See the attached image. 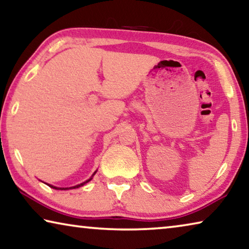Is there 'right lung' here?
<instances>
[{"mask_svg": "<svg viewBox=\"0 0 249 249\" xmlns=\"http://www.w3.org/2000/svg\"><path fill=\"white\" fill-rule=\"evenodd\" d=\"M94 174H95V173H94ZM94 174H93V175H94ZM90 179H92V178H89V179H88V180H86V181H84V183H82V184H78V185H76V186H73V187H70V188H71V189H72V188H78V187H81V186H83V185H84V184H86V183H89V181ZM47 185H49V184H47ZM49 186H50V187H52V188H55V189H69V188L55 187V186H53V185H49Z\"/></svg>", "mask_w": 249, "mask_h": 249, "instance_id": "right-lung-1", "label": "right lung"}]
</instances>
